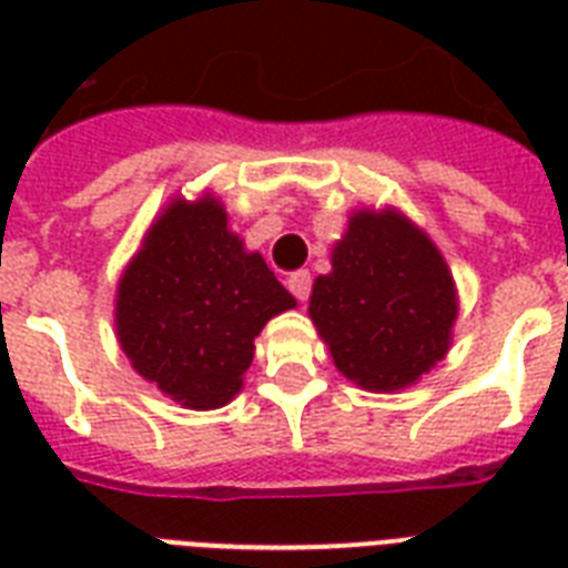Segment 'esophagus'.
Returning a JSON list of instances; mask_svg holds the SVG:
<instances>
[{
  "instance_id": "34e87169",
  "label": "esophagus",
  "mask_w": 568,
  "mask_h": 568,
  "mask_svg": "<svg viewBox=\"0 0 568 568\" xmlns=\"http://www.w3.org/2000/svg\"><path fill=\"white\" fill-rule=\"evenodd\" d=\"M288 292H292L301 303L306 301V297H310V292H312L310 271H294V274L288 276Z\"/></svg>"
}]
</instances>
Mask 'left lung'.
Segmentation results:
<instances>
[{
  "instance_id": "obj_1",
  "label": "left lung",
  "mask_w": 568,
  "mask_h": 568,
  "mask_svg": "<svg viewBox=\"0 0 568 568\" xmlns=\"http://www.w3.org/2000/svg\"><path fill=\"white\" fill-rule=\"evenodd\" d=\"M329 262L312 285L310 318L351 383L397 392L445 359L457 285L422 226L397 209H359Z\"/></svg>"
}]
</instances>
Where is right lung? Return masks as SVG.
<instances>
[{"label": "right lung", "instance_id": "obj_1", "mask_svg": "<svg viewBox=\"0 0 568 568\" xmlns=\"http://www.w3.org/2000/svg\"><path fill=\"white\" fill-rule=\"evenodd\" d=\"M297 301L230 230L217 196H173L129 258L114 327L129 363L185 409L226 406L244 386L253 338Z\"/></svg>", "mask_w": 568, "mask_h": 568}]
</instances>
